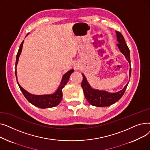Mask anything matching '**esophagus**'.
I'll return each instance as SVG.
<instances>
[{"label": "esophagus", "instance_id": "obj_1", "mask_svg": "<svg viewBox=\"0 0 150 150\" xmlns=\"http://www.w3.org/2000/svg\"><path fill=\"white\" fill-rule=\"evenodd\" d=\"M74 67V69H79V68H80L79 66H78V65L76 64H75Z\"/></svg>", "mask_w": 150, "mask_h": 150}]
</instances>
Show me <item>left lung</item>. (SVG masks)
Instances as JSON below:
<instances>
[{"label": "left lung", "instance_id": "obj_1", "mask_svg": "<svg viewBox=\"0 0 150 150\" xmlns=\"http://www.w3.org/2000/svg\"><path fill=\"white\" fill-rule=\"evenodd\" d=\"M116 36L117 41L119 42V43L117 44V45L119 47L120 52L125 55L128 61L130 63L129 49L127 43L125 42L124 37L119 31H117ZM131 68L130 67L129 76L131 75ZM82 75L83 81L81 83V87L83 89L84 96L91 105L97 107L109 106L115 103L123 96L128 84V83H127L125 87L119 92L114 93L109 92L108 91L92 88L86 80L84 74Z\"/></svg>", "mask_w": 150, "mask_h": 150}]
</instances>
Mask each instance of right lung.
<instances>
[{
  "mask_svg": "<svg viewBox=\"0 0 150 150\" xmlns=\"http://www.w3.org/2000/svg\"><path fill=\"white\" fill-rule=\"evenodd\" d=\"M23 43V41L22 42L19 47L18 52L16 55V70H15V75H16V79H17L16 66L18 63L19 56L22 52ZM74 72V70L71 69L63 75L61 83L59 86L58 88L56 91V92L52 94H48V95H33V94H31L28 92L24 89H23L19 84L18 80H17V82L21 91L23 93V95L24 96V97L26 98V99L30 102V103L35 105V106L42 108V109L53 108L59 104L62 97V88H64V86L67 84L70 75L72 74Z\"/></svg>",
  "mask_w": 150,
  "mask_h": 150,
  "instance_id": "add662e5",
  "label": "right lung"
}]
</instances>
